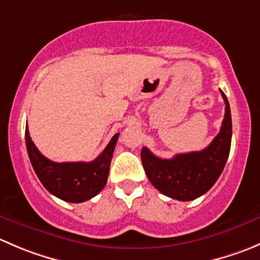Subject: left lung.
Instances as JSON below:
<instances>
[{
  "label": "left lung",
  "mask_w": 260,
  "mask_h": 260,
  "mask_svg": "<svg viewBox=\"0 0 260 260\" xmlns=\"http://www.w3.org/2000/svg\"><path fill=\"white\" fill-rule=\"evenodd\" d=\"M225 102V117L220 133L202 151L179 153L173 158H160L147 147L141 151L143 169L153 186L168 197L191 201L212 188L222 173L231 147V112L228 98L220 90Z\"/></svg>",
  "instance_id": "8db88e82"
}]
</instances>
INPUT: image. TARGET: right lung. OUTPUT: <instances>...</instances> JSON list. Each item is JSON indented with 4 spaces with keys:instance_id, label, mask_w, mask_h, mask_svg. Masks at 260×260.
Here are the masks:
<instances>
[{
    "instance_id": "1",
    "label": "right lung",
    "mask_w": 260,
    "mask_h": 260,
    "mask_svg": "<svg viewBox=\"0 0 260 260\" xmlns=\"http://www.w3.org/2000/svg\"><path fill=\"white\" fill-rule=\"evenodd\" d=\"M119 133L113 136L102 153L91 162H54L43 156L25 131L27 155L39 180L49 193L62 201L81 203L103 190L109 175L110 161Z\"/></svg>"
}]
</instances>
